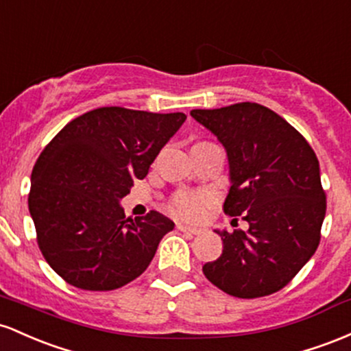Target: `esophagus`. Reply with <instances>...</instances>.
<instances>
[{
  "label": "esophagus",
  "instance_id": "obj_1",
  "mask_svg": "<svg viewBox=\"0 0 351 351\" xmlns=\"http://www.w3.org/2000/svg\"><path fill=\"white\" fill-rule=\"evenodd\" d=\"M177 228H179L180 232H186V234H192V235H197L202 232L199 227H191V226H186V223H179Z\"/></svg>",
  "mask_w": 351,
  "mask_h": 351
}]
</instances>
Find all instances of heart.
Returning a JSON list of instances; mask_svg holds the SVG:
<instances>
[{"label":"heart","mask_w":351,"mask_h":351,"mask_svg":"<svg viewBox=\"0 0 351 351\" xmlns=\"http://www.w3.org/2000/svg\"><path fill=\"white\" fill-rule=\"evenodd\" d=\"M208 204L207 195L204 194H186L179 192L171 200V210L186 219H199L204 214Z\"/></svg>","instance_id":"obj_1"}]
</instances>
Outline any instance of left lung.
I'll list each match as a JSON object with an SVG mask.
<instances>
[{
    "label": "left lung",
    "instance_id": "obj_1",
    "mask_svg": "<svg viewBox=\"0 0 351 351\" xmlns=\"http://www.w3.org/2000/svg\"><path fill=\"white\" fill-rule=\"evenodd\" d=\"M191 116L227 152L223 212L249 222L245 232L215 230L223 250L202 267L204 275L232 297L278 292L320 243L326 200L317 156L297 129L257 102L194 109Z\"/></svg>",
    "mask_w": 351,
    "mask_h": 351
}]
</instances>
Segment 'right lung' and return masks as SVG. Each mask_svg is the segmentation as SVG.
<instances>
[{
	"label": "right lung",
	"mask_w": 351,
	"mask_h": 351,
	"mask_svg": "<svg viewBox=\"0 0 351 351\" xmlns=\"http://www.w3.org/2000/svg\"><path fill=\"white\" fill-rule=\"evenodd\" d=\"M184 121V112L99 108L66 124L38 157L27 207L46 262L69 285L116 290L147 269L176 223L156 210L125 217L121 200Z\"/></svg>",
	"instance_id": "1"
}]
</instances>
